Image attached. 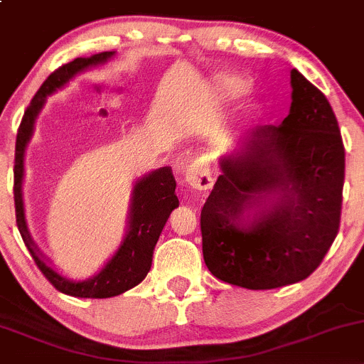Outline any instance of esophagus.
Listing matches in <instances>:
<instances>
[{"mask_svg": "<svg viewBox=\"0 0 364 364\" xmlns=\"http://www.w3.org/2000/svg\"><path fill=\"white\" fill-rule=\"evenodd\" d=\"M185 181L192 186L193 190L198 192H205L213 186V178H211V169H209V162L204 159H198L190 166L188 172L185 176Z\"/></svg>", "mask_w": 364, "mask_h": 364, "instance_id": "1", "label": "esophagus"}]
</instances>
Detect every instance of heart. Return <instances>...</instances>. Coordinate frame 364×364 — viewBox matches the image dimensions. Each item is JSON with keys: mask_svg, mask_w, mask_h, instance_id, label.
<instances>
[{"mask_svg": "<svg viewBox=\"0 0 364 364\" xmlns=\"http://www.w3.org/2000/svg\"><path fill=\"white\" fill-rule=\"evenodd\" d=\"M250 89V83L244 76L233 75V73H220L208 87V102L211 108L218 109L233 99L244 95Z\"/></svg>", "mask_w": 364, "mask_h": 364, "instance_id": "obj_1", "label": "heart"}]
</instances>
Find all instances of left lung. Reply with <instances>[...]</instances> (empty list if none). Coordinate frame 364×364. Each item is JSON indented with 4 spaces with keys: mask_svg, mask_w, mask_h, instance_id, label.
Returning <instances> with one entry per match:
<instances>
[{
    "mask_svg": "<svg viewBox=\"0 0 364 364\" xmlns=\"http://www.w3.org/2000/svg\"><path fill=\"white\" fill-rule=\"evenodd\" d=\"M200 213L209 272L246 289L307 279L340 225L346 151L324 94L291 70V106L279 125L244 134L220 156Z\"/></svg>",
    "mask_w": 364,
    "mask_h": 364,
    "instance_id": "8db88e82",
    "label": "left lung"
}]
</instances>
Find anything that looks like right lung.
<instances>
[{
	"instance_id": "obj_1",
	"label": "right lung",
	"mask_w": 364,
	"mask_h": 364,
	"mask_svg": "<svg viewBox=\"0 0 364 364\" xmlns=\"http://www.w3.org/2000/svg\"><path fill=\"white\" fill-rule=\"evenodd\" d=\"M114 53L117 52H101L90 57H78L53 71L45 80L43 85L40 87V90L36 92L26 109L17 132V143H15L14 197L18 232H21L34 263L41 270V274L52 282L53 288L76 298H112L139 284L150 272L153 250H155L160 233L166 227L171 213L179 205L178 197H176V179L172 176L171 167H160V169L148 172L143 178L137 179L134 183L127 213V228H125V235L120 246L97 274L89 279H83V281H73L60 274L45 258L43 252L38 250L31 237L28 220H26L24 192H22L24 188L22 186H24L26 148L33 137L38 114L43 109L48 95L55 94L57 90L68 85L70 80L80 73L106 64Z\"/></svg>"
}]
</instances>
